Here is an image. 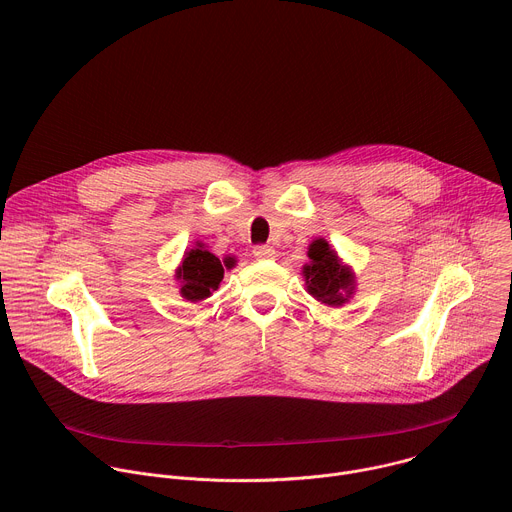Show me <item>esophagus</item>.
Masks as SVG:
<instances>
[{
  "instance_id": "34e87169",
  "label": "esophagus",
  "mask_w": 512,
  "mask_h": 512,
  "mask_svg": "<svg viewBox=\"0 0 512 512\" xmlns=\"http://www.w3.org/2000/svg\"><path fill=\"white\" fill-rule=\"evenodd\" d=\"M253 255H255L257 259H273V257H275V249L269 247V245H257V247L253 249Z\"/></svg>"
}]
</instances>
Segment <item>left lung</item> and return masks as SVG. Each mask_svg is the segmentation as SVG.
Listing matches in <instances>:
<instances>
[{"mask_svg": "<svg viewBox=\"0 0 512 512\" xmlns=\"http://www.w3.org/2000/svg\"><path fill=\"white\" fill-rule=\"evenodd\" d=\"M308 257L310 263L302 269L308 294L322 304L343 306L355 290V275L351 267L343 265L337 251H333L324 239H316L308 247Z\"/></svg>", "mask_w": 512, "mask_h": 512, "instance_id": "8db88e82", "label": "left lung"}]
</instances>
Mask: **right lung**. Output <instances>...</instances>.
Wrapping results in <instances>:
<instances>
[{"label":"right lung","instance_id":"obj_1","mask_svg":"<svg viewBox=\"0 0 512 512\" xmlns=\"http://www.w3.org/2000/svg\"><path fill=\"white\" fill-rule=\"evenodd\" d=\"M224 277V267L220 259L210 253L202 243H196L194 249L185 251L181 265L175 271V280L179 282V294L190 300H206L214 290H218Z\"/></svg>","mask_w":512,"mask_h":512}]
</instances>
